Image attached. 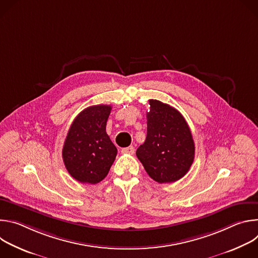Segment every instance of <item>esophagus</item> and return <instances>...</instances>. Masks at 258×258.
Here are the masks:
<instances>
[{"instance_id": "esophagus-1", "label": "esophagus", "mask_w": 258, "mask_h": 258, "mask_svg": "<svg viewBox=\"0 0 258 258\" xmlns=\"http://www.w3.org/2000/svg\"><path fill=\"white\" fill-rule=\"evenodd\" d=\"M121 153L122 154H134L135 153V148H134L133 146L125 147V148L121 149Z\"/></svg>"}]
</instances>
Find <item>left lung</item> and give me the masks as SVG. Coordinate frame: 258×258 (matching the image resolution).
<instances>
[{"mask_svg":"<svg viewBox=\"0 0 258 258\" xmlns=\"http://www.w3.org/2000/svg\"><path fill=\"white\" fill-rule=\"evenodd\" d=\"M147 137L137 149V157L151 178L173 182L185 175L195 157L190 127L177 110L158 100H149Z\"/></svg>","mask_w":258,"mask_h":258,"instance_id":"obj_1","label":"left lung"}]
</instances>
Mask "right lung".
Segmentation results:
<instances>
[{"label": "right lung", "instance_id": "1", "mask_svg": "<svg viewBox=\"0 0 258 258\" xmlns=\"http://www.w3.org/2000/svg\"><path fill=\"white\" fill-rule=\"evenodd\" d=\"M110 112V105L91 106L70 125L62 157L69 174L80 182L101 181L115 160L117 149L106 133Z\"/></svg>", "mask_w": 258, "mask_h": 258}]
</instances>
